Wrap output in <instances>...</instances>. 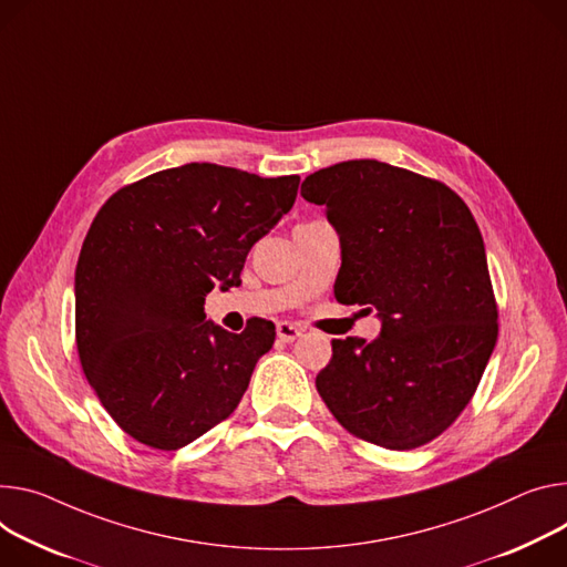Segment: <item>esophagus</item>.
<instances>
[{"mask_svg":"<svg viewBox=\"0 0 567 567\" xmlns=\"http://www.w3.org/2000/svg\"><path fill=\"white\" fill-rule=\"evenodd\" d=\"M276 330H278V337H280L282 341H287V343H289V341H296V339L305 332V328H302V326H298V323H289V321H280Z\"/></svg>","mask_w":567,"mask_h":567,"instance_id":"esophagus-1","label":"esophagus"}]
</instances>
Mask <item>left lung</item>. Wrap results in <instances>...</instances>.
I'll return each instance as SVG.
<instances>
[{"instance_id": "1", "label": "left lung", "mask_w": 567, "mask_h": 567, "mask_svg": "<svg viewBox=\"0 0 567 567\" xmlns=\"http://www.w3.org/2000/svg\"><path fill=\"white\" fill-rule=\"evenodd\" d=\"M341 241L334 298L378 310L382 332L332 339L317 389L357 439L414 450L443 434L477 391L497 341L480 226L445 183L378 161L302 181Z\"/></svg>"}]
</instances>
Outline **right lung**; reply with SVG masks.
I'll return each mask as SVG.
<instances>
[{"mask_svg": "<svg viewBox=\"0 0 567 567\" xmlns=\"http://www.w3.org/2000/svg\"><path fill=\"white\" fill-rule=\"evenodd\" d=\"M300 176L262 178L189 163L117 189L76 265V350L111 419L135 441L178 450L237 409L276 326L233 334L205 321L217 285L291 210Z\"/></svg>", "mask_w": 567, "mask_h": 567, "instance_id": "add662e5", "label": "right lung"}]
</instances>
